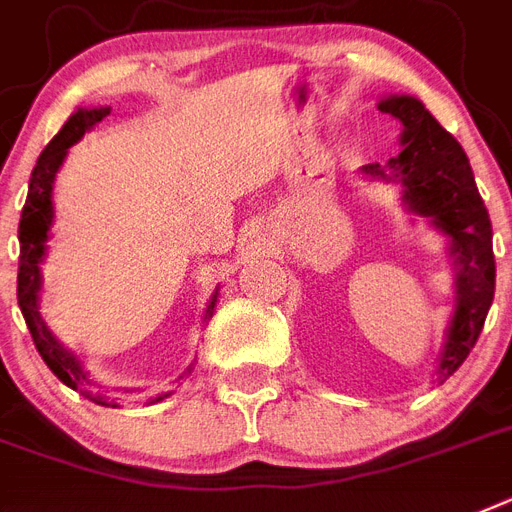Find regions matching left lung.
Here are the masks:
<instances>
[{"mask_svg": "<svg viewBox=\"0 0 512 512\" xmlns=\"http://www.w3.org/2000/svg\"><path fill=\"white\" fill-rule=\"evenodd\" d=\"M377 107L403 125V151L387 164H366L361 175L398 185L403 209L424 217L445 238V251L453 261V316L437 358V382L442 384L468 358L492 306V222L466 151L432 112L408 94L384 96Z\"/></svg>", "mask_w": 512, "mask_h": 512, "instance_id": "left-lung-1", "label": "left lung"}]
</instances>
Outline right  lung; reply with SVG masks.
Returning <instances> with one entry per match:
<instances>
[{
	"label": "right lung",
	"instance_id": "right-lung-1",
	"mask_svg": "<svg viewBox=\"0 0 512 512\" xmlns=\"http://www.w3.org/2000/svg\"><path fill=\"white\" fill-rule=\"evenodd\" d=\"M112 112V107H78L70 120L62 125L57 135H54L49 146L41 151L36 167L31 172V183H28V198H25L23 214H20V227H18V240H20V266H18V306L23 311V319L31 329V337L36 342V350L41 353L44 363L52 369L54 377L62 384H67L70 390H78L80 395H86L88 400H94L96 405H112L117 408V398L109 395V390H104L101 384H96L88 374V369L83 366V361L78 358L75 350H70L67 345L57 340L49 324L44 322L41 316V287H44V277H41V264L46 259V251H49V238H52V225H54V180H57L59 167L65 164L67 151L70 146L83 138L88 130H94L107 114ZM217 295L219 290H214V295L206 303L204 322H209L214 316V308H217ZM120 392V390H114ZM133 392V390H122ZM172 392H164V395H156L149 403H159V400L170 398Z\"/></svg>",
	"mask_w": 512,
	"mask_h": 512
}]
</instances>
